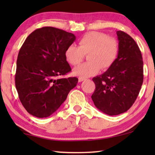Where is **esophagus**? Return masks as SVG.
<instances>
[{
	"instance_id": "obj_1",
	"label": "esophagus",
	"mask_w": 155,
	"mask_h": 155,
	"mask_svg": "<svg viewBox=\"0 0 155 155\" xmlns=\"http://www.w3.org/2000/svg\"><path fill=\"white\" fill-rule=\"evenodd\" d=\"M86 79L85 78H81V77H80L79 78H78V81H79L80 82H82V81H84V80H85Z\"/></svg>"
}]
</instances>
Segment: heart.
<instances>
[{
  "label": "heart",
  "mask_w": 155,
  "mask_h": 155,
  "mask_svg": "<svg viewBox=\"0 0 155 155\" xmlns=\"http://www.w3.org/2000/svg\"><path fill=\"white\" fill-rule=\"evenodd\" d=\"M79 46L70 45L65 51V58L70 64L77 65L87 54L88 62L73 69L74 75L88 78L99 73L100 68L107 70L115 62L119 51V44L116 39L107 34L91 31L82 37Z\"/></svg>",
  "instance_id": "heart-1"
}]
</instances>
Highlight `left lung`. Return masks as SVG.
Here are the masks:
<instances>
[{
  "label": "left lung",
  "instance_id": "obj_1",
  "mask_svg": "<svg viewBox=\"0 0 155 155\" xmlns=\"http://www.w3.org/2000/svg\"><path fill=\"white\" fill-rule=\"evenodd\" d=\"M119 51L105 73L93 78L96 89L92 95L95 107L105 114L116 116L128 111L136 100L143 82V61L134 39L116 31Z\"/></svg>",
  "mask_w": 155,
  "mask_h": 155
}]
</instances>
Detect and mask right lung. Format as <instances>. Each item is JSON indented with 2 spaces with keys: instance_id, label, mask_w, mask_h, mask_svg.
<instances>
[{
  "instance_id": "obj_1",
  "label": "right lung",
  "mask_w": 155,
  "mask_h": 155,
  "mask_svg": "<svg viewBox=\"0 0 155 155\" xmlns=\"http://www.w3.org/2000/svg\"><path fill=\"white\" fill-rule=\"evenodd\" d=\"M76 39L73 34L52 27L36 29L19 51L15 87L20 100L31 115L46 118L56 111L77 85V78H56L71 68L65 51Z\"/></svg>"
}]
</instances>
